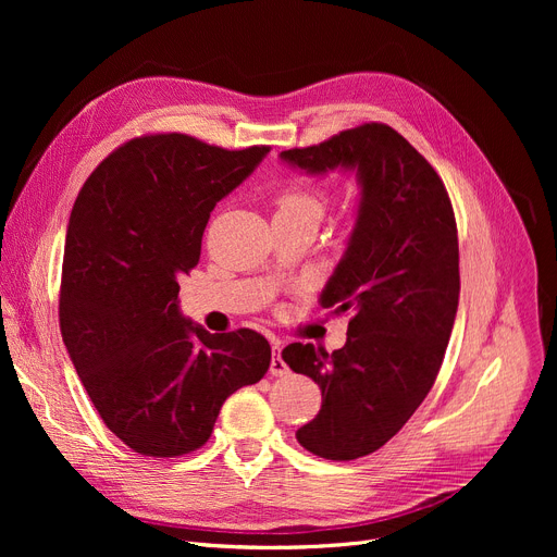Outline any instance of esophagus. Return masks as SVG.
Returning <instances> with one entry per match:
<instances>
[{"label":"esophagus","mask_w":557,"mask_h":557,"mask_svg":"<svg viewBox=\"0 0 557 557\" xmlns=\"http://www.w3.org/2000/svg\"><path fill=\"white\" fill-rule=\"evenodd\" d=\"M282 345H280V341L277 343H273V359H271V374L273 376H284V374H288V366L284 363V359H282Z\"/></svg>","instance_id":"obj_1"}]
</instances>
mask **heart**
I'll use <instances>...</instances> for the list:
<instances>
[{
  "mask_svg": "<svg viewBox=\"0 0 557 557\" xmlns=\"http://www.w3.org/2000/svg\"><path fill=\"white\" fill-rule=\"evenodd\" d=\"M325 212V194L311 187H288L277 198V214H309L320 221Z\"/></svg>",
  "mask_w": 557,
  "mask_h": 557,
  "instance_id": "1",
  "label": "heart"
}]
</instances>
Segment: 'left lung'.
Here are the masks:
<instances>
[{"label": "left lung", "instance_id": "8db88e82", "mask_svg": "<svg viewBox=\"0 0 557 557\" xmlns=\"http://www.w3.org/2000/svg\"><path fill=\"white\" fill-rule=\"evenodd\" d=\"M280 160L309 175L355 173V227L318 302L349 311L347 341L327 355L311 343L284 363L323 393L298 443L327 460L384 447L431 391L454 330L460 273L451 200L433 166L386 124L343 131Z\"/></svg>", "mask_w": 557, "mask_h": 557}]
</instances>
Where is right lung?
I'll use <instances>...</instances> for the list:
<instances>
[{
  "instance_id": "right-lung-1",
  "label": "right lung",
  "mask_w": 557,
  "mask_h": 557,
  "mask_svg": "<svg viewBox=\"0 0 557 557\" xmlns=\"http://www.w3.org/2000/svg\"><path fill=\"white\" fill-rule=\"evenodd\" d=\"M269 151H225L181 133L137 137L95 169L74 202L63 343L106 426L141 456L202 447L223 401L271 366L261 334H210L178 300L214 205Z\"/></svg>"
}]
</instances>
